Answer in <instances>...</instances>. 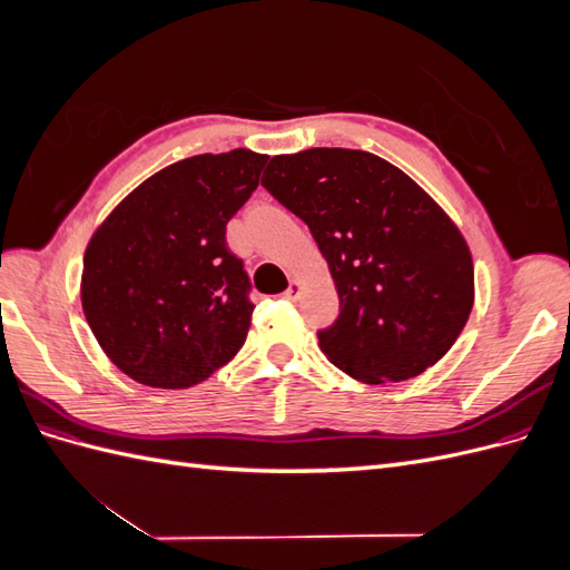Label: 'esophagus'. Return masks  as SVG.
<instances>
[{
	"mask_svg": "<svg viewBox=\"0 0 570 570\" xmlns=\"http://www.w3.org/2000/svg\"><path fill=\"white\" fill-rule=\"evenodd\" d=\"M299 295H302V285H299L297 281H292V283H289V287L283 292V299H287V302H295V299H299Z\"/></svg>",
	"mask_w": 570,
	"mask_h": 570,
	"instance_id": "obj_1",
	"label": "esophagus"
}]
</instances>
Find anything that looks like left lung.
Segmentation results:
<instances>
[{"instance_id":"obj_1","label":"left lung","mask_w":570,"mask_h":570,"mask_svg":"<svg viewBox=\"0 0 570 570\" xmlns=\"http://www.w3.org/2000/svg\"><path fill=\"white\" fill-rule=\"evenodd\" d=\"M262 185L312 230L340 297L318 331L354 381L421 375L452 350L473 308V258L438 202L371 151L314 147L273 157Z\"/></svg>"}]
</instances>
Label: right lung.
Instances as JSON below:
<instances>
[{
    "label": "right lung",
    "instance_id": "right-lung-1",
    "mask_svg": "<svg viewBox=\"0 0 570 570\" xmlns=\"http://www.w3.org/2000/svg\"><path fill=\"white\" fill-rule=\"evenodd\" d=\"M266 154H197L147 178L95 230L80 299L99 347L132 381L185 390L239 352L249 275L226 243Z\"/></svg>",
    "mask_w": 570,
    "mask_h": 570
}]
</instances>
